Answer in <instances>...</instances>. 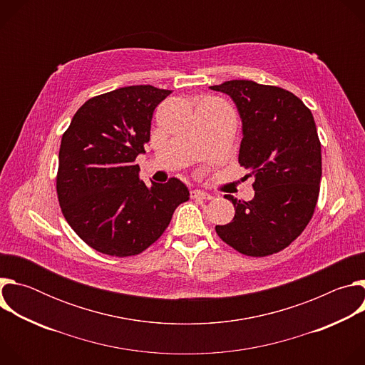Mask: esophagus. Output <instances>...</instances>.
I'll list each match as a JSON object with an SVG mask.
<instances>
[{
    "label": "esophagus",
    "instance_id": "obj_1",
    "mask_svg": "<svg viewBox=\"0 0 365 365\" xmlns=\"http://www.w3.org/2000/svg\"><path fill=\"white\" fill-rule=\"evenodd\" d=\"M190 197L192 199H211L212 196L207 193V192H205V190L193 189V190H190Z\"/></svg>",
    "mask_w": 365,
    "mask_h": 365
}]
</instances>
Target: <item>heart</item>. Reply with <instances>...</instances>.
Returning a JSON list of instances; mask_svg holds the SVG:
<instances>
[{
	"label": "heart",
	"instance_id": "heart-1",
	"mask_svg": "<svg viewBox=\"0 0 365 365\" xmlns=\"http://www.w3.org/2000/svg\"><path fill=\"white\" fill-rule=\"evenodd\" d=\"M207 102H214V101H207Z\"/></svg>",
	"mask_w": 365,
	"mask_h": 365
}]
</instances>
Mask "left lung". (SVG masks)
<instances>
[{
	"mask_svg": "<svg viewBox=\"0 0 365 365\" xmlns=\"http://www.w3.org/2000/svg\"><path fill=\"white\" fill-rule=\"evenodd\" d=\"M210 88L235 102L242 121L238 162L255 178L251 200L225 195L235 217L215 231L241 254L279 252L303 232L318 202L322 155L314 115L279 86L235 79Z\"/></svg>",
	"mask_w": 365,
	"mask_h": 365,
	"instance_id": "1",
	"label": "left lung"
}]
</instances>
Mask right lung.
<instances>
[{"label": "right lung", "mask_w": 365, "mask_h": 365, "mask_svg": "<svg viewBox=\"0 0 365 365\" xmlns=\"http://www.w3.org/2000/svg\"><path fill=\"white\" fill-rule=\"evenodd\" d=\"M170 93L134 85L93 96L76 111L62 137L59 205L72 230L102 254L143 252L189 199L186 185L176 178L147 187L135 165L150 140L154 108Z\"/></svg>", "instance_id": "1"}]
</instances>
